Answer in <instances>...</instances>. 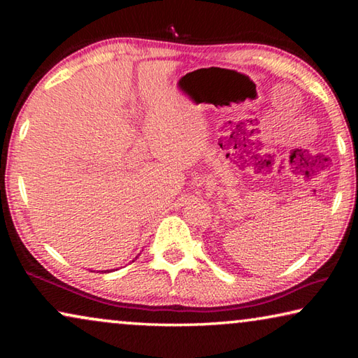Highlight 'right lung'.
I'll return each mask as SVG.
<instances>
[{
	"instance_id": "add662e5",
	"label": "right lung",
	"mask_w": 358,
	"mask_h": 358,
	"mask_svg": "<svg viewBox=\"0 0 358 358\" xmlns=\"http://www.w3.org/2000/svg\"><path fill=\"white\" fill-rule=\"evenodd\" d=\"M137 257H138V256H137ZM137 257H136V259H137ZM132 262H134V260H132ZM110 271H115V270H106L104 273H110Z\"/></svg>"
}]
</instances>
